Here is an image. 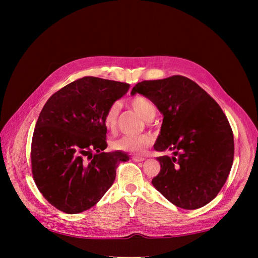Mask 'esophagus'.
<instances>
[{"mask_svg": "<svg viewBox=\"0 0 258 258\" xmlns=\"http://www.w3.org/2000/svg\"><path fill=\"white\" fill-rule=\"evenodd\" d=\"M132 159H134V160H135V161H137V162H140V161H143V160H145V158H144V157H142V156H137V155L132 156Z\"/></svg>", "mask_w": 258, "mask_h": 258, "instance_id": "34e87169", "label": "esophagus"}]
</instances>
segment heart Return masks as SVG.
Segmentation results:
<instances>
[{
    "label": "heart",
    "mask_w": 258,
    "mask_h": 258,
    "mask_svg": "<svg viewBox=\"0 0 258 258\" xmlns=\"http://www.w3.org/2000/svg\"><path fill=\"white\" fill-rule=\"evenodd\" d=\"M130 105L135 111L141 115L144 119L150 120L155 116L156 108L150 100L142 96H136L131 98ZM120 112V104L118 102H114L104 115V124L105 127L114 131L118 123V116ZM153 143V138L150 135L142 136H122L119 139L115 140L112 143V147L115 151H121L126 153H143L146 148L150 147Z\"/></svg>",
    "instance_id": "b5f03b06"
}]
</instances>
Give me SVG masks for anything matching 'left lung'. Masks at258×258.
Here are the masks:
<instances>
[{"instance_id": "1", "label": "left lung", "mask_w": 258, "mask_h": 258, "mask_svg": "<svg viewBox=\"0 0 258 258\" xmlns=\"http://www.w3.org/2000/svg\"><path fill=\"white\" fill-rule=\"evenodd\" d=\"M163 115L154 148L161 156L153 185L178 208L199 209L212 201L227 179L233 161V134L216 101L198 84L182 75L143 81L131 90Z\"/></svg>"}]
</instances>
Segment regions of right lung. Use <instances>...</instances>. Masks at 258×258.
<instances>
[{"label": "right lung", "mask_w": 258, "mask_h": 258, "mask_svg": "<svg viewBox=\"0 0 258 258\" xmlns=\"http://www.w3.org/2000/svg\"><path fill=\"white\" fill-rule=\"evenodd\" d=\"M129 84L85 76L47 100L31 144V166L38 190L68 214L95 206L113 185L119 162L129 160L107 147L104 115Z\"/></svg>", "instance_id": "add662e5"}]
</instances>
